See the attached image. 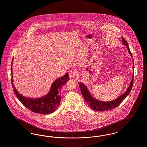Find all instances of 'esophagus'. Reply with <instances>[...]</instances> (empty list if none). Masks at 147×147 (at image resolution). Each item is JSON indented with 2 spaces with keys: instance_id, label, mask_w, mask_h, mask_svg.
<instances>
[{
  "instance_id": "34e87169",
  "label": "esophagus",
  "mask_w": 147,
  "mask_h": 147,
  "mask_svg": "<svg viewBox=\"0 0 147 147\" xmlns=\"http://www.w3.org/2000/svg\"><path fill=\"white\" fill-rule=\"evenodd\" d=\"M77 75V73L75 70H71L69 71V76L70 78H75L76 76Z\"/></svg>"
}]
</instances>
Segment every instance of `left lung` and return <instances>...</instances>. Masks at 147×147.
I'll list each match as a JSON object with an SVG mask.
<instances>
[{
	"label": "left lung",
	"instance_id": "1",
	"mask_svg": "<svg viewBox=\"0 0 147 147\" xmlns=\"http://www.w3.org/2000/svg\"><path fill=\"white\" fill-rule=\"evenodd\" d=\"M122 41L123 45L127 46L128 51L131 55V56H132V53L130 51V49L129 48V46L128 45V43L127 42L126 40L122 37ZM134 62V61L133 59V64ZM134 65H133V69H134ZM133 79H134V76L133 75L132 79V81L130 83L129 86H128V89H127L126 92L123 94L122 95H121L119 97L112 100L111 101H108V102H104V101H98L96 99H95L94 98H92L91 96L90 93L89 92L86 87L84 85V84L82 83H79V88L80 89L82 94L83 95V97L84 98L85 102L86 104L89 105V106L91 108V109L95 110V111H108L110 110H111L113 109H115L123 101L125 98L127 96V95L129 94V92L131 91L132 86L133 85Z\"/></svg>",
	"mask_w": 147,
	"mask_h": 147
}]
</instances>
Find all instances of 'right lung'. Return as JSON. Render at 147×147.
<instances>
[{"label": "right lung", "mask_w": 147, "mask_h": 147, "mask_svg": "<svg viewBox=\"0 0 147 147\" xmlns=\"http://www.w3.org/2000/svg\"><path fill=\"white\" fill-rule=\"evenodd\" d=\"M13 58L11 63L13 62ZM11 71V84L14 88V94L22 105L32 112L43 115L51 113L56 111L59 106L61 99V89L69 80L68 73H67L63 77L58 78L53 82L50 91L46 96L38 98H29L21 95L15 88L13 79L12 65Z\"/></svg>", "instance_id": "obj_1"}]
</instances>
